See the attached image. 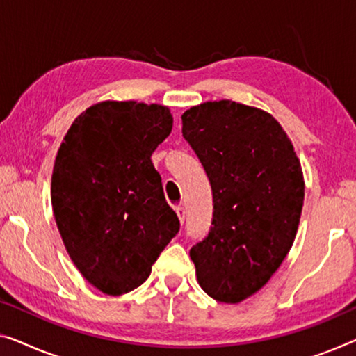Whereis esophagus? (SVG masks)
<instances>
[{
    "instance_id": "obj_1",
    "label": "esophagus",
    "mask_w": 356,
    "mask_h": 356,
    "mask_svg": "<svg viewBox=\"0 0 356 356\" xmlns=\"http://www.w3.org/2000/svg\"><path fill=\"white\" fill-rule=\"evenodd\" d=\"M176 212H177V216H179V220L182 222L184 224V220H185V214H187V212H185V208L182 204L180 206H176Z\"/></svg>"
}]
</instances>
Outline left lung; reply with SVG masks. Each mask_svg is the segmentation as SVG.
Listing matches in <instances>:
<instances>
[{"label": "left lung", "instance_id": "8db88e82", "mask_svg": "<svg viewBox=\"0 0 356 356\" xmlns=\"http://www.w3.org/2000/svg\"><path fill=\"white\" fill-rule=\"evenodd\" d=\"M182 136L212 188V222L190 249L212 299L238 304L257 293L293 246L304 204L299 158L267 111L219 100L182 115Z\"/></svg>", "mask_w": 356, "mask_h": 356}]
</instances>
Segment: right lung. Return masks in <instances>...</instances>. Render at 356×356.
Listing matches in <instances>:
<instances>
[{"mask_svg": "<svg viewBox=\"0 0 356 356\" xmlns=\"http://www.w3.org/2000/svg\"><path fill=\"white\" fill-rule=\"evenodd\" d=\"M171 129L163 105L102 102L73 121L57 153V229L83 277L108 296L144 283L180 229L150 160Z\"/></svg>", "mask_w": 356, "mask_h": 356, "instance_id": "obj_1", "label": "right lung"}]
</instances>
